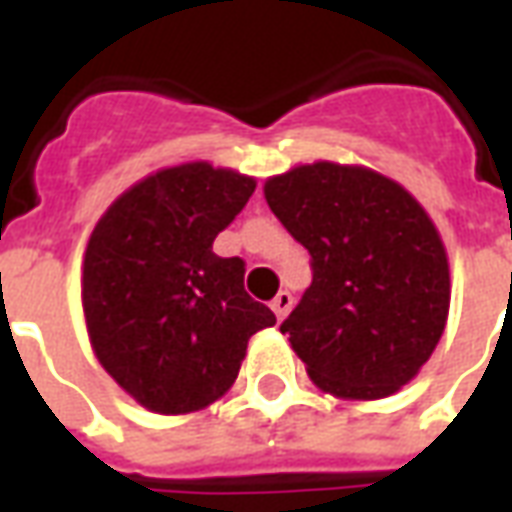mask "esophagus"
Listing matches in <instances>:
<instances>
[{"label":"esophagus","mask_w":512,"mask_h":512,"mask_svg":"<svg viewBox=\"0 0 512 512\" xmlns=\"http://www.w3.org/2000/svg\"><path fill=\"white\" fill-rule=\"evenodd\" d=\"M271 309H274V314L279 320H285L287 314H290V309H293V295L287 293V290H282V293L271 301Z\"/></svg>","instance_id":"34e87169"}]
</instances>
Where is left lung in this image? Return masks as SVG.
<instances>
[{"mask_svg":"<svg viewBox=\"0 0 512 512\" xmlns=\"http://www.w3.org/2000/svg\"><path fill=\"white\" fill-rule=\"evenodd\" d=\"M312 255V285L279 331L320 391L385 399L415 380L445 331L450 266L426 208L363 165L312 162L263 187Z\"/></svg>","mask_w":512,"mask_h":512,"instance_id":"obj_1","label":"left lung"}]
</instances>
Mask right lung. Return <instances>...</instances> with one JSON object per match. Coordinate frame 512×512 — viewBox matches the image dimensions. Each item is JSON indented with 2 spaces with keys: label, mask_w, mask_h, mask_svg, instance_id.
I'll use <instances>...</instances> for the list:
<instances>
[{
  "label": "right lung",
  "mask_w": 512,
  "mask_h": 512,
  "mask_svg": "<svg viewBox=\"0 0 512 512\" xmlns=\"http://www.w3.org/2000/svg\"><path fill=\"white\" fill-rule=\"evenodd\" d=\"M255 187L238 170L184 162L132 184L94 225L81 271L89 342L149 412L187 415L222 399L249 339L276 323L244 290V260L214 252Z\"/></svg>",
  "instance_id": "right-lung-1"
}]
</instances>
